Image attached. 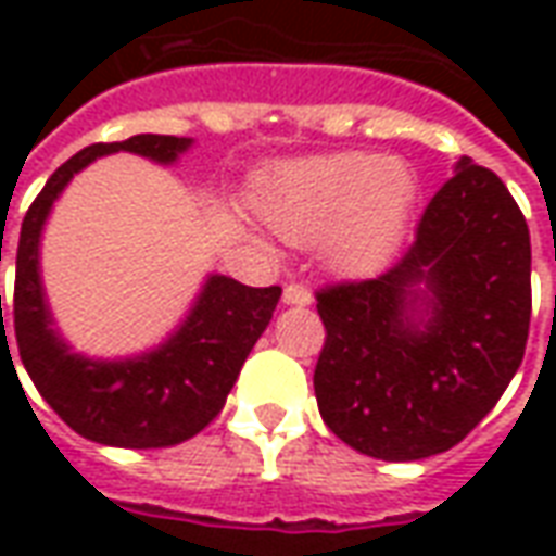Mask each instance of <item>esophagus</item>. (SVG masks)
I'll return each mask as SVG.
<instances>
[{
	"instance_id": "34e87169",
	"label": "esophagus",
	"mask_w": 556,
	"mask_h": 556,
	"mask_svg": "<svg viewBox=\"0 0 556 556\" xmlns=\"http://www.w3.org/2000/svg\"><path fill=\"white\" fill-rule=\"evenodd\" d=\"M282 301L289 303V306H306V303L313 301V291L306 289L303 282H289L286 291H282Z\"/></svg>"
}]
</instances>
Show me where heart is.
Instances as JSON below:
<instances>
[{"mask_svg":"<svg viewBox=\"0 0 556 556\" xmlns=\"http://www.w3.org/2000/svg\"><path fill=\"white\" fill-rule=\"evenodd\" d=\"M414 178L399 160L333 154L279 169L258 193V211L286 241L315 243L339 267L363 270L402 238Z\"/></svg>","mask_w":556,"mask_h":556,"instance_id":"heart-1","label":"heart"}]
</instances>
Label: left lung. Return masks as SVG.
Wrapping results in <instances>:
<instances>
[{
	"mask_svg": "<svg viewBox=\"0 0 556 556\" xmlns=\"http://www.w3.org/2000/svg\"><path fill=\"white\" fill-rule=\"evenodd\" d=\"M315 301L327 337L313 384L327 429L384 462L446 453L525 361L527 219L494 172L462 157L396 265L325 286Z\"/></svg>",
	"mask_w": 556,
	"mask_h": 556,
	"instance_id": "1",
	"label": "left lung"
}]
</instances>
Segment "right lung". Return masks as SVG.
<instances>
[{
  "label": "right lung",
  "instance_id": "right-lung-1",
  "mask_svg": "<svg viewBox=\"0 0 556 556\" xmlns=\"http://www.w3.org/2000/svg\"><path fill=\"white\" fill-rule=\"evenodd\" d=\"M190 146L193 139L187 137L139 134L125 142L83 148L50 175L23 217L14 277V337L20 361L47 405L77 434L94 443L160 450L199 434L226 405L247 354L270 325L282 294L279 286L250 289L238 279L211 274L187 321L163 345L130 361H89L67 349L65 339L53 330V315L43 301L38 247L50 207L67 181L91 160L113 151H134L157 163H175ZM2 349H8V337H2Z\"/></svg>",
  "mask_w": 556,
  "mask_h": 556
}]
</instances>
